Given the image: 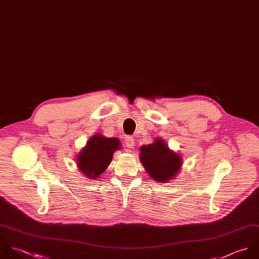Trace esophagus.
I'll list each match as a JSON object with an SVG mask.
<instances>
[{"mask_svg":"<svg viewBox=\"0 0 259 259\" xmlns=\"http://www.w3.org/2000/svg\"><path fill=\"white\" fill-rule=\"evenodd\" d=\"M125 146H126L127 148H129V149L133 148V146H134V139H133V137L127 136V137L125 138Z\"/></svg>","mask_w":259,"mask_h":259,"instance_id":"esophagus-1","label":"esophagus"}]
</instances>
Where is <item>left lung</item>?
I'll return each instance as SVG.
<instances>
[{"label":"left lung","mask_w":259,"mask_h":259,"mask_svg":"<svg viewBox=\"0 0 259 259\" xmlns=\"http://www.w3.org/2000/svg\"><path fill=\"white\" fill-rule=\"evenodd\" d=\"M140 161L147 174L159 183L174 179L182 167V157L171 150L161 138L149 145L140 147Z\"/></svg>","instance_id":"1"}]
</instances>
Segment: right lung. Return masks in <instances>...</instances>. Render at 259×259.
<instances>
[{"label": "right lung", "mask_w": 259, "mask_h": 259, "mask_svg": "<svg viewBox=\"0 0 259 259\" xmlns=\"http://www.w3.org/2000/svg\"><path fill=\"white\" fill-rule=\"evenodd\" d=\"M118 138H107L101 134L93 135L86 146L76 156L79 172L88 179L95 180L105 172L110 165L114 152L121 149Z\"/></svg>", "instance_id": "right-lung-1"}]
</instances>
